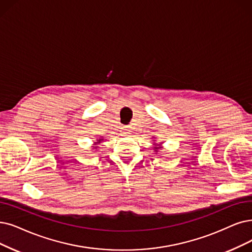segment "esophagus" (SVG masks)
Segmentation results:
<instances>
[{
  "label": "esophagus",
  "instance_id": "34e87169",
  "mask_svg": "<svg viewBox=\"0 0 252 252\" xmlns=\"http://www.w3.org/2000/svg\"><path fill=\"white\" fill-rule=\"evenodd\" d=\"M121 133H122V135H128L130 134V130L127 127H124L122 128V130H121Z\"/></svg>",
  "mask_w": 252,
  "mask_h": 252
}]
</instances>
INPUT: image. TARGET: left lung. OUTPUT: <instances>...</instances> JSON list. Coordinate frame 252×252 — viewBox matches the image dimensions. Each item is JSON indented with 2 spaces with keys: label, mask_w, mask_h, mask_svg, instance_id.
<instances>
[{
  "label": "left lung",
  "mask_w": 252,
  "mask_h": 252,
  "mask_svg": "<svg viewBox=\"0 0 252 252\" xmlns=\"http://www.w3.org/2000/svg\"><path fill=\"white\" fill-rule=\"evenodd\" d=\"M155 149H157V148H155Z\"/></svg>",
  "instance_id": "left-lung-1"
}]
</instances>
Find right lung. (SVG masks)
<instances>
[{
    "label": "right lung",
    "instance_id": "add662e5",
    "mask_svg": "<svg viewBox=\"0 0 252 252\" xmlns=\"http://www.w3.org/2000/svg\"><path fill=\"white\" fill-rule=\"evenodd\" d=\"M99 140H100V139H99ZM96 148H97V147H96Z\"/></svg>",
    "mask_w": 252,
    "mask_h": 252
}]
</instances>
